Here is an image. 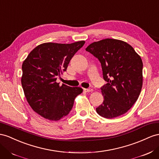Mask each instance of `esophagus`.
<instances>
[{
    "label": "esophagus",
    "mask_w": 159,
    "mask_h": 159,
    "mask_svg": "<svg viewBox=\"0 0 159 159\" xmlns=\"http://www.w3.org/2000/svg\"><path fill=\"white\" fill-rule=\"evenodd\" d=\"M84 92H91L93 91V89H92V88H84Z\"/></svg>",
    "instance_id": "esophagus-1"
}]
</instances>
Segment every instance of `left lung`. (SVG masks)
I'll return each mask as SVG.
<instances>
[{"mask_svg":"<svg viewBox=\"0 0 159 159\" xmlns=\"http://www.w3.org/2000/svg\"><path fill=\"white\" fill-rule=\"evenodd\" d=\"M99 60L103 78L107 84L100 88L104 101L96 108L106 118L127 112L138 100L143 86L142 59L127 43L114 39L93 42L85 49Z\"/></svg>","mask_w":159,"mask_h":159,"instance_id":"8db88e82","label":"left lung"}]
</instances>
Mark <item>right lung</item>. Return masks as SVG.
Wrapping results in <instances>:
<instances>
[{
    "instance_id": "right-lung-1",
    "label": "right lung",
    "mask_w": 159,
    "mask_h": 159,
    "mask_svg": "<svg viewBox=\"0 0 159 159\" xmlns=\"http://www.w3.org/2000/svg\"><path fill=\"white\" fill-rule=\"evenodd\" d=\"M85 43H45L34 49L22 65L21 84L32 109L43 118L57 121L70 112L80 87L60 86L56 80L66 71L70 60Z\"/></svg>"
}]
</instances>
